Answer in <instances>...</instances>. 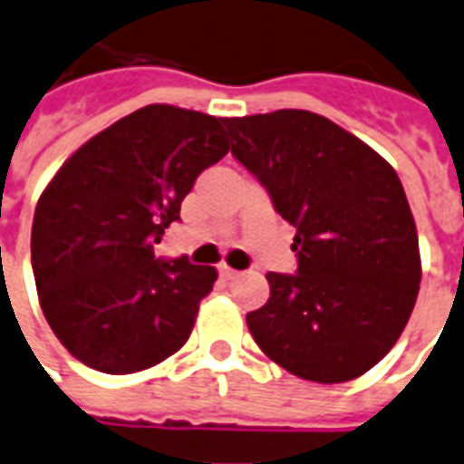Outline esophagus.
I'll return each mask as SVG.
<instances>
[{"label": "esophagus", "instance_id": "34e87169", "mask_svg": "<svg viewBox=\"0 0 464 464\" xmlns=\"http://www.w3.org/2000/svg\"><path fill=\"white\" fill-rule=\"evenodd\" d=\"M219 276L225 278V281H232V278H237V276H239V271L229 269L227 264H222V266H219Z\"/></svg>", "mask_w": 464, "mask_h": 464}]
</instances>
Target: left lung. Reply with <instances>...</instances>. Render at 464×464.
Masks as SVG:
<instances>
[{
  "label": "left lung",
  "mask_w": 464,
  "mask_h": 464,
  "mask_svg": "<svg viewBox=\"0 0 464 464\" xmlns=\"http://www.w3.org/2000/svg\"><path fill=\"white\" fill-rule=\"evenodd\" d=\"M232 156L295 227V274L246 325L295 377L340 384L392 350L416 305L418 232L396 170L364 141L305 110L225 120Z\"/></svg>",
  "instance_id": "1"
}]
</instances>
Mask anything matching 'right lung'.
Returning a JSON list of instances; mask_svg holds the SVG:
<instances>
[{"mask_svg":"<svg viewBox=\"0 0 464 464\" xmlns=\"http://www.w3.org/2000/svg\"><path fill=\"white\" fill-rule=\"evenodd\" d=\"M225 120L149 104L100 131L38 198L31 266L48 325L75 360L134 374L179 352L218 271L153 246L195 179L229 151Z\"/></svg>","mask_w":464,"mask_h":464,"instance_id":"add662e5","label":"right lung"}]
</instances>
